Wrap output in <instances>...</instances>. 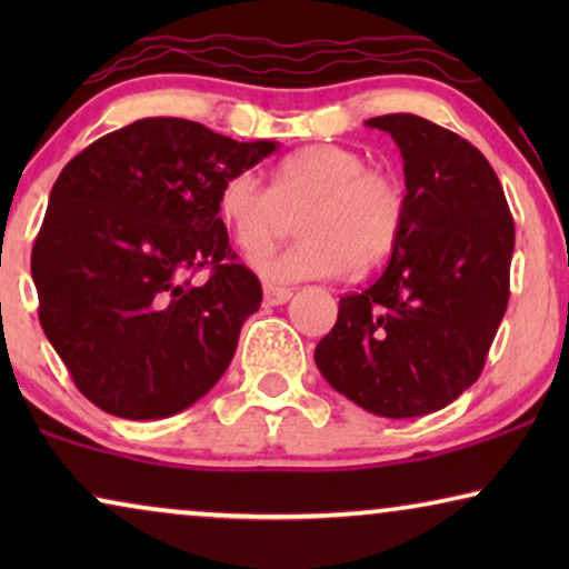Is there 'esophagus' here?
<instances>
[{
	"label": "esophagus",
	"instance_id": "esophagus-1",
	"mask_svg": "<svg viewBox=\"0 0 569 569\" xmlns=\"http://www.w3.org/2000/svg\"><path fill=\"white\" fill-rule=\"evenodd\" d=\"M290 298L292 292L284 290V287H271V284L263 287V306H284Z\"/></svg>",
	"mask_w": 569,
	"mask_h": 569
}]
</instances>
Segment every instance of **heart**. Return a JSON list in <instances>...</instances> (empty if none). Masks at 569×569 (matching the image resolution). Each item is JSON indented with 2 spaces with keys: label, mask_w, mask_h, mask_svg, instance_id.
Masks as SVG:
<instances>
[{
  "label": "heart",
  "mask_w": 569,
  "mask_h": 569,
  "mask_svg": "<svg viewBox=\"0 0 569 569\" xmlns=\"http://www.w3.org/2000/svg\"><path fill=\"white\" fill-rule=\"evenodd\" d=\"M300 240L251 253V267L271 284L331 279L349 269H372L388 259L407 224V191L360 152L310 144L277 162L263 186L253 170H238L217 193V212L246 251L282 230L284 212H298Z\"/></svg>",
  "instance_id": "heart-1"
}]
</instances>
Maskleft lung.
<instances>
[{
    "mask_svg": "<svg viewBox=\"0 0 569 569\" xmlns=\"http://www.w3.org/2000/svg\"><path fill=\"white\" fill-rule=\"evenodd\" d=\"M365 127L399 144L407 224L376 282L339 300L316 365L370 415L422 417L481 376L508 308L516 224L500 178L471 142L415 113Z\"/></svg>",
    "mask_w": 569,
    "mask_h": 569,
    "instance_id": "1",
    "label": "left lung"
}]
</instances>
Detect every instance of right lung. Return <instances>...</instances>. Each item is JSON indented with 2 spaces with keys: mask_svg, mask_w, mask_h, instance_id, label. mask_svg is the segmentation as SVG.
Returning a JSON list of instances; mask_svg holds the SVG:
<instances>
[{
  "mask_svg": "<svg viewBox=\"0 0 569 569\" xmlns=\"http://www.w3.org/2000/svg\"><path fill=\"white\" fill-rule=\"evenodd\" d=\"M277 147L197 121L139 119L61 170L30 271L46 339L98 409L178 415L228 370L261 284L236 263L217 193ZM201 266L210 279L193 286Z\"/></svg>",
  "mask_w": 569,
  "mask_h": 569,
  "instance_id": "right-lung-1",
  "label": "right lung"
}]
</instances>
